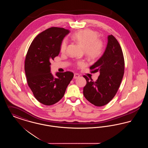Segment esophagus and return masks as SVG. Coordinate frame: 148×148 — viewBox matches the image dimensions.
Returning a JSON list of instances; mask_svg holds the SVG:
<instances>
[{"label":"esophagus","mask_w":148,"mask_h":148,"mask_svg":"<svg viewBox=\"0 0 148 148\" xmlns=\"http://www.w3.org/2000/svg\"><path fill=\"white\" fill-rule=\"evenodd\" d=\"M80 77V75L78 74H77V73H75L74 74V79H77V78H78V77Z\"/></svg>","instance_id":"1"}]
</instances>
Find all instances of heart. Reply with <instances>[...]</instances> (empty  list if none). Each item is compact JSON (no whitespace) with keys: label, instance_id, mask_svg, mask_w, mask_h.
<instances>
[{"label":"heart","instance_id":"1","mask_svg":"<svg viewBox=\"0 0 148 148\" xmlns=\"http://www.w3.org/2000/svg\"><path fill=\"white\" fill-rule=\"evenodd\" d=\"M98 34L89 29L80 30L72 35L71 38L78 42L79 44L84 47V52L86 56L89 59L95 60L102 56L104 45L103 42L98 39ZM68 42L64 39L60 44V51L61 53H64L67 48ZM79 66H82L85 65L83 60H79L77 62Z\"/></svg>","mask_w":148,"mask_h":148}]
</instances>
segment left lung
Listing matches in <instances>:
<instances>
[{
  "mask_svg": "<svg viewBox=\"0 0 148 148\" xmlns=\"http://www.w3.org/2000/svg\"><path fill=\"white\" fill-rule=\"evenodd\" d=\"M124 65L119 43L113 35H108L104 53L90 67L92 73L100 72L98 79L94 82L91 77L83 76L86 80L83 88V94L86 100L97 106H105L111 101L121 82Z\"/></svg>",
  "mask_w": 148,
  "mask_h": 148,
  "instance_id": "1",
  "label": "left lung"
}]
</instances>
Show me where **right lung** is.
Here are the masks:
<instances>
[{"label": "right lung", "mask_w": 148, "mask_h": 148, "mask_svg": "<svg viewBox=\"0 0 148 148\" xmlns=\"http://www.w3.org/2000/svg\"><path fill=\"white\" fill-rule=\"evenodd\" d=\"M67 29L51 27L37 35L29 48L25 60L27 83L36 100L51 106L63 97L73 73L50 72V62L60 53V44L69 33Z\"/></svg>", "instance_id": "obj_1"}]
</instances>
